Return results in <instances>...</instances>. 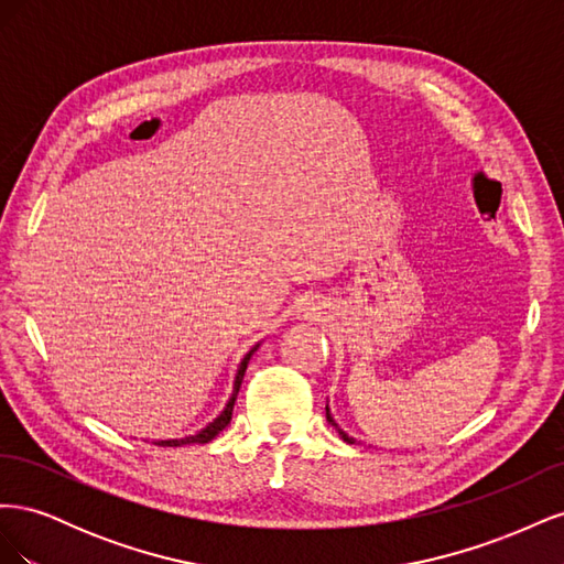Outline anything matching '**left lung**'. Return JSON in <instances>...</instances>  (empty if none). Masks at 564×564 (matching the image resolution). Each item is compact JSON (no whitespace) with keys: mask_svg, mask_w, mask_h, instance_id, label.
Wrapping results in <instances>:
<instances>
[{"mask_svg":"<svg viewBox=\"0 0 564 564\" xmlns=\"http://www.w3.org/2000/svg\"><path fill=\"white\" fill-rule=\"evenodd\" d=\"M327 421H329V423L334 425V429H336V433L340 435V440H344V442H348V445H355V440H352V437H348V435H346L344 431H340V429H338V425H336V421L332 419V414H329V406H327Z\"/></svg>","mask_w":564,"mask_h":564,"instance_id":"obj_1","label":"left lung"}]
</instances>
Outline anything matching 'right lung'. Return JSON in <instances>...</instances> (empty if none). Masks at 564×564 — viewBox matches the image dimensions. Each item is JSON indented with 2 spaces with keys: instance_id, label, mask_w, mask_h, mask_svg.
Instances as JSON below:
<instances>
[{
  "instance_id": "add662e5",
  "label": "right lung",
  "mask_w": 564,
  "mask_h": 564,
  "mask_svg": "<svg viewBox=\"0 0 564 564\" xmlns=\"http://www.w3.org/2000/svg\"><path fill=\"white\" fill-rule=\"evenodd\" d=\"M256 350V348H253ZM253 350H249L247 352V357L242 360V365H240V369H237V377H235V390H232V398L228 400V404H226V409L224 412H220V416L214 421V423H209L207 429L204 431H199L197 435H191V437H181V440H162V442H155V445H160V447H183V445H207V442H212L220 431L226 429V425L230 423V419H232V406H235V400H237V392H240V386H242V379H245V371H247V365H249V360H251V355H253Z\"/></svg>"
}]
</instances>
